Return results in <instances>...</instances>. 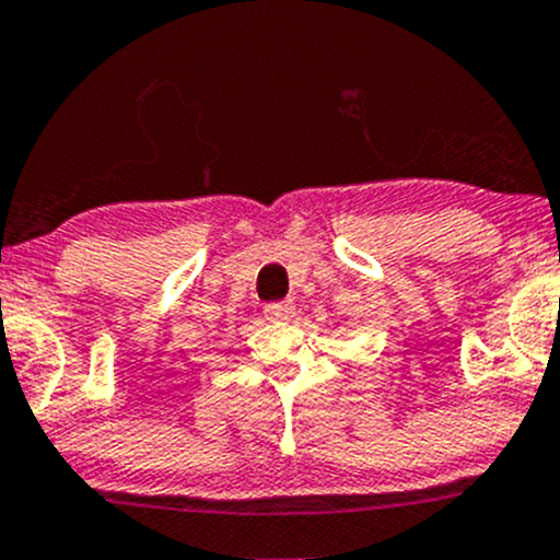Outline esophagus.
Masks as SVG:
<instances>
[{
    "label": "esophagus",
    "instance_id": "obj_1",
    "mask_svg": "<svg viewBox=\"0 0 560 560\" xmlns=\"http://www.w3.org/2000/svg\"><path fill=\"white\" fill-rule=\"evenodd\" d=\"M265 316H268V319L284 322V319H290V316H295V306H292L290 301L268 303V306H265Z\"/></svg>",
    "mask_w": 560,
    "mask_h": 560
}]
</instances>
